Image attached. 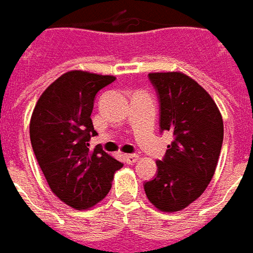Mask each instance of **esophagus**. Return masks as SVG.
I'll list each match as a JSON object with an SVG mask.
<instances>
[{"mask_svg": "<svg viewBox=\"0 0 253 253\" xmlns=\"http://www.w3.org/2000/svg\"><path fill=\"white\" fill-rule=\"evenodd\" d=\"M137 159H139V155H137V154H129V155H125V162L129 165L137 162Z\"/></svg>", "mask_w": 253, "mask_h": 253, "instance_id": "34e87169", "label": "esophagus"}]
</instances>
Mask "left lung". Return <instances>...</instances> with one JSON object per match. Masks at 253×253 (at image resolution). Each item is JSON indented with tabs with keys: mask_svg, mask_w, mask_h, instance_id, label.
Listing matches in <instances>:
<instances>
[{
	"mask_svg": "<svg viewBox=\"0 0 253 253\" xmlns=\"http://www.w3.org/2000/svg\"><path fill=\"white\" fill-rule=\"evenodd\" d=\"M148 79L158 94L161 132H171L173 141L144 191L157 209L173 212L195 202L210 184L221 154L223 121L209 92L187 75L148 73Z\"/></svg>",
	"mask_w": 253,
	"mask_h": 253,
	"instance_id": "obj_1",
	"label": "left lung"
}]
</instances>
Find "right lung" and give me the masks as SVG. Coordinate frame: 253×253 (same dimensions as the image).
Returning a JSON list of instances; mask_svg holds the SVG:
<instances>
[{"instance_id":"obj_1","label":"right lung","mask_w":253,"mask_h":253,"mask_svg":"<svg viewBox=\"0 0 253 253\" xmlns=\"http://www.w3.org/2000/svg\"><path fill=\"white\" fill-rule=\"evenodd\" d=\"M116 80L71 71L51 83L38 99L30 123V137L39 168L57 198L73 209L92 207L112 188L123 164L103 151L89 150L96 136L91 113L96 94Z\"/></svg>"}]
</instances>
